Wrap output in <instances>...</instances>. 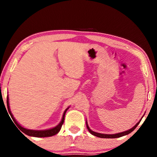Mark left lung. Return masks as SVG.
I'll use <instances>...</instances> for the list:
<instances>
[{
	"label": "left lung",
	"mask_w": 157,
	"mask_h": 157,
	"mask_svg": "<svg viewBox=\"0 0 157 157\" xmlns=\"http://www.w3.org/2000/svg\"><path fill=\"white\" fill-rule=\"evenodd\" d=\"M140 121L134 127H133L132 129H130L129 130H127V131L125 132H121V133H118V134H100V133H97V132H95L94 131H92V130L90 129V128L88 126V124L86 123V127H87V129H88L89 132L91 133V134L94 135V136H97V137H99V138H104V139H115V138H119V137H121V136H123L124 135H127V134H129V133H131L132 131H134V130L136 129V127L139 125V124L140 123Z\"/></svg>",
	"instance_id": "left-lung-1"
}]
</instances>
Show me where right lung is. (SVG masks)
I'll return each mask as SVG.
<instances>
[{
  "label": "right lung",
  "mask_w": 157,
  "mask_h": 157,
  "mask_svg": "<svg viewBox=\"0 0 157 157\" xmlns=\"http://www.w3.org/2000/svg\"><path fill=\"white\" fill-rule=\"evenodd\" d=\"M7 109H8L9 113L11 116V118H12L13 121L14 122V123L17 124V127L20 129V130L22 132L24 133L26 135H28V136H34V137H49V136H52L54 135L57 134L58 132L60 131L61 128H62V126L63 123V121H64V117H65V113L66 112V111L68 108L66 109L65 110L64 113H63V115L62 117V121L60 122V123L58 124L57 127H54V128L50 129H47V130H40V131H37V130H31V129H27L25 128H23V127H21L19 124H18L16 120L14 119V117H13L12 114L11 113V111H10V106H9V98L8 97H7Z\"/></svg>",
  "instance_id": "right-lung-1"
}]
</instances>
